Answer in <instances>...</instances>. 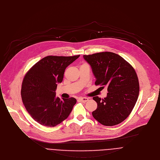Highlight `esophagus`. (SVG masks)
I'll use <instances>...</instances> for the list:
<instances>
[{"instance_id": "obj_1", "label": "esophagus", "mask_w": 160, "mask_h": 160, "mask_svg": "<svg viewBox=\"0 0 160 160\" xmlns=\"http://www.w3.org/2000/svg\"><path fill=\"white\" fill-rule=\"evenodd\" d=\"M88 98H86V97H81L80 98H79V100L81 101V102H88Z\"/></svg>"}]
</instances>
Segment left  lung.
Wrapping results in <instances>:
<instances>
[{
    "label": "left lung",
    "instance_id": "obj_1",
    "mask_svg": "<svg viewBox=\"0 0 160 160\" xmlns=\"http://www.w3.org/2000/svg\"><path fill=\"white\" fill-rule=\"evenodd\" d=\"M96 78L95 84L108 87L107 97H94L97 108L92 117L106 126L122 122L130 115L138 100L139 84L133 67L123 58L113 52H105L83 55Z\"/></svg>",
    "mask_w": 160,
    "mask_h": 160
}]
</instances>
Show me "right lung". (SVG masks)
Instances as JSON below:
<instances>
[{
    "instance_id": "add662e5",
    "label": "right lung",
    "mask_w": 160,
    "mask_h": 160,
    "mask_svg": "<svg viewBox=\"0 0 160 160\" xmlns=\"http://www.w3.org/2000/svg\"><path fill=\"white\" fill-rule=\"evenodd\" d=\"M80 55L47 56L32 67L24 77L21 86L22 103L36 122L55 127L66 120L76 103L74 98L56 97L57 83L61 82L66 68Z\"/></svg>"
}]
</instances>
